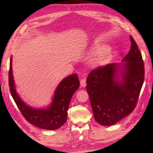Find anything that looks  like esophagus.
Segmentation results:
<instances>
[{"instance_id":"esophagus-1","label":"esophagus","mask_w":153,"mask_h":153,"mask_svg":"<svg viewBox=\"0 0 153 153\" xmlns=\"http://www.w3.org/2000/svg\"><path fill=\"white\" fill-rule=\"evenodd\" d=\"M80 85H81V86L83 87L86 86V79L85 78H83V79H81Z\"/></svg>"}]
</instances>
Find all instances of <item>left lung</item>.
Listing matches in <instances>:
<instances>
[{
	"instance_id": "left-lung-1",
	"label": "left lung",
	"mask_w": 153,
	"mask_h": 153,
	"mask_svg": "<svg viewBox=\"0 0 153 153\" xmlns=\"http://www.w3.org/2000/svg\"><path fill=\"white\" fill-rule=\"evenodd\" d=\"M130 41V50L123 59L126 62L98 67L87 77L86 89L93 115L104 126L119 122L137 105L144 82L145 68L142 55L131 35ZM119 74L121 80L117 78Z\"/></svg>"
}]
</instances>
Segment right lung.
<instances>
[{"mask_svg": "<svg viewBox=\"0 0 153 153\" xmlns=\"http://www.w3.org/2000/svg\"><path fill=\"white\" fill-rule=\"evenodd\" d=\"M10 91L22 114L28 122L43 129L54 130L66 122L68 109L74 93L78 89L79 82L76 74L62 80L55 91L53 102L47 109H35L25 105L16 93L12 76V58L8 74Z\"/></svg>", "mask_w": 153, "mask_h": 153, "instance_id": "right-lung-1", "label": "right lung"}]
</instances>
